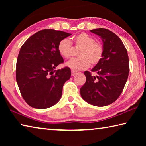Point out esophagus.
<instances>
[{
    "instance_id": "esophagus-1",
    "label": "esophagus",
    "mask_w": 146,
    "mask_h": 146,
    "mask_svg": "<svg viewBox=\"0 0 146 146\" xmlns=\"http://www.w3.org/2000/svg\"><path fill=\"white\" fill-rule=\"evenodd\" d=\"M76 73V71H73V70H72V71H71V75H72V76H74V75H75Z\"/></svg>"
}]
</instances>
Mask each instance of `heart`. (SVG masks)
<instances>
[{"label":"heart","mask_w":146,"mask_h":146,"mask_svg":"<svg viewBox=\"0 0 146 146\" xmlns=\"http://www.w3.org/2000/svg\"><path fill=\"white\" fill-rule=\"evenodd\" d=\"M73 43L76 49H80L78 52L79 58L68 61L66 65L71 70L78 71L88 68L90 66L96 65L102 58L104 48L99 42L85 33L76 35L73 38ZM58 51L60 55L65 58H70L73 54L71 42L67 38L60 41L58 45Z\"/></svg>","instance_id":"b5f03b06"}]
</instances>
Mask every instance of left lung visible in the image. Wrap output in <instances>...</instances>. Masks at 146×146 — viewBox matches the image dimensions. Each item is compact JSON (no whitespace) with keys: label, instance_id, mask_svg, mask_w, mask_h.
I'll use <instances>...</instances> for the list:
<instances>
[{"label":"left lung","instance_id":"1","mask_svg":"<svg viewBox=\"0 0 146 146\" xmlns=\"http://www.w3.org/2000/svg\"><path fill=\"white\" fill-rule=\"evenodd\" d=\"M101 38L103 42L102 58L91 71L92 76L84 71L86 81L80 88L81 97L95 106L110 105L119 97L124 88L129 72L127 51L120 38L105 28L91 30Z\"/></svg>","mask_w":146,"mask_h":146}]
</instances>
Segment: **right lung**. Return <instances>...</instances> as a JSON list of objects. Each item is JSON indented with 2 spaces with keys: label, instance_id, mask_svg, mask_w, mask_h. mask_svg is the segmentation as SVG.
<instances>
[{
  "label": "right lung",
  "instance_id": "add662e5",
  "mask_svg": "<svg viewBox=\"0 0 146 146\" xmlns=\"http://www.w3.org/2000/svg\"><path fill=\"white\" fill-rule=\"evenodd\" d=\"M71 34L51 29L31 36L22 46L16 65V80L24 100L31 107L46 109L60 99L70 78V68H55L64 62L58 51L60 41Z\"/></svg>",
  "mask_w": 146,
  "mask_h": 146
}]
</instances>
